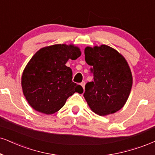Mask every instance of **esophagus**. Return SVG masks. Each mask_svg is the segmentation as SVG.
<instances>
[{
	"instance_id": "obj_1",
	"label": "esophagus",
	"mask_w": 155,
	"mask_h": 155,
	"mask_svg": "<svg viewBox=\"0 0 155 155\" xmlns=\"http://www.w3.org/2000/svg\"><path fill=\"white\" fill-rule=\"evenodd\" d=\"M81 86L82 87H83V88L84 89V88H85V81H83V82H82V83H81Z\"/></svg>"
}]
</instances>
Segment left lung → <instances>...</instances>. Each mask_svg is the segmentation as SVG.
I'll list each match as a JSON object with an SVG mask.
<instances>
[{"label": "left lung", "mask_w": 155, "mask_h": 155, "mask_svg": "<svg viewBox=\"0 0 155 155\" xmlns=\"http://www.w3.org/2000/svg\"><path fill=\"white\" fill-rule=\"evenodd\" d=\"M85 56L93 74V81L86 83L83 94L90 108L100 116L119 110L127 102L132 86V75L127 61L106 45L86 47Z\"/></svg>", "instance_id": "8db88e82"}]
</instances>
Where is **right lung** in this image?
Returning a JSON list of instances; mask_svg holds the SVG:
<instances>
[{"instance_id":"obj_1","label":"right lung","mask_w":155,"mask_h":155,"mask_svg":"<svg viewBox=\"0 0 155 155\" xmlns=\"http://www.w3.org/2000/svg\"><path fill=\"white\" fill-rule=\"evenodd\" d=\"M81 54L73 45H55L41 49L32 57L23 72L21 85L34 109L54 114L73 93L83 92L81 85L72 82L71 68L65 65L69 59L76 60Z\"/></svg>"}]
</instances>
